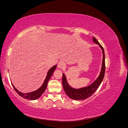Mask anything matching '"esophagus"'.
Instances as JSON below:
<instances>
[{
	"label": "esophagus",
	"mask_w": 128,
	"mask_h": 128,
	"mask_svg": "<svg viewBox=\"0 0 128 128\" xmlns=\"http://www.w3.org/2000/svg\"><path fill=\"white\" fill-rule=\"evenodd\" d=\"M65 63L63 61H60L58 64V67L59 68H64L65 67Z\"/></svg>",
	"instance_id": "1"
}]
</instances>
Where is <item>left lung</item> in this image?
<instances>
[{
  "instance_id": "obj_1",
  "label": "left lung",
  "mask_w": 128,
  "mask_h": 128,
  "mask_svg": "<svg viewBox=\"0 0 128 128\" xmlns=\"http://www.w3.org/2000/svg\"><path fill=\"white\" fill-rule=\"evenodd\" d=\"M93 40H94L95 43L99 45L100 48L102 50L103 54L101 72H100L99 76L94 82L88 86L78 89L74 88H72L68 84L66 77L65 75L63 73L62 80V86L64 92L69 98L73 100H84L91 96L97 90V88L99 86L100 84L102 83L104 79V72H105V56H104V50L102 46L100 45L98 40L96 39V38L93 37Z\"/></svg>"
}]
</instances>
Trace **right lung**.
Masks as SVG:
<instances>
[{"label": "right lung", "mask_w": 128, "mask_h": 128, "mask_svg": "<svg viewBox=\"0 0 128 128\" xmlns=\"http://www.w3.org/2000/svg\"><path fill=\"white\" fill-rule=\"evenodd\" d=\"M56 65H55L50 69L48 72L47 76L46 77L43 84H42V86L39 88L37 89V90L36 91H34L32 92L27 93V94H24V93H22L20 91H18L17 89L14 87V86H13V84L12 83V84L13 87L14 88L15 91L18 93V95H20L21 96H22V98L26 99L32 100L37 99L40 97V96L42 95V94H43L44 91H45L46 88L48 86V80H50V78H51V77L53 75V73L56 69Z\"/></svg>", "instance_id": "right-lung-1"}]
</instances>
